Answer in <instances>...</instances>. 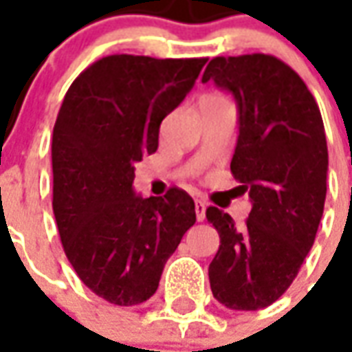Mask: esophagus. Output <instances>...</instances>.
<instances>
[{
  "instance_id": "obj_1",
  "label": "esophagus",
  "mask_w": 352,
  "mask_h": 352,
  "mask_svg": "<svg viewBox=\"0 0 352 352\" xmlns=\"http://www.w3.org/2000/svg\"><path fill=\"white\" fill-rule=\"evenodd\" d=\"M204 212H206V204L201 199H197L195 201V214H197V221H203L204 220Z\"/></svg>"
}]
</instances>
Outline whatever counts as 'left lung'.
Instances as JSON below:
<instances>
[{"mask_svg":"<svg viewBox=\"0 0 352 352\" xmlns=\"http://www.w3.org/2000/svg\"><path fill=\"white\" fill-rule=\"evenodd\" d=\"M210 79L235 96L231 174L252 210L235 226L220 208H206L220 233L208 278L228 309L258 311L288 290L315 243L328 172L322 116L303 79L271 54L216 56L204 69L203 81Z\"/></svg>","mask_w":352,"mask_h":352,"instance_id":"left-lung-1","label":"left lung"}]
</instances>
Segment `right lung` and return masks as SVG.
Listing matches in <instances>:
<instances>
[{"label":"right lung","instance_id":"right-lung-1","mask_svg":"<svg viewBox=\"0 0 352 352\" xmlns=\"http://www.w3.org/2000/svg\"><path fill=\"white\" fill-rule=\"evenodd\" d=\"M206 58L111 54L81 72L52 131V212L83 284L113 305L155 294L166 260L195 223L180 188L134 193V164L155 153L159 126L186 98Z\"/></svg>","mask_w":352,"mask_h":352}]
</instances>
